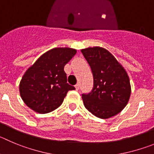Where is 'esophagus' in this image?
Here are the masks:
<instances>
[{
	"instance_id": "esophagus-1",
	"label": "esophagus",
	"mask_w": 154,
	"mask_h": 154,
	"mask_svg": "<svg viewBox=\"0 0 154 154\" xmlns=\"http://www.w3.org/2000/svg\"><path fill=\"white\" fill-rule=\"evenodd\" d=\"M75 88H76V90H78L79 89H80V84H77L75 85Z\"/></svg>"
}]
</instances>
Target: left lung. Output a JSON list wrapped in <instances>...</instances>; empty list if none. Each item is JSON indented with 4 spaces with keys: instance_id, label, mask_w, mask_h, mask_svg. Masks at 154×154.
<instances>
[{
    "instance_id": "left-lung-1",
    "label": "left lung",
    "mask_w": 154,
    "mask_h": 154,
    "mask_svg": "<svg viewBox=\"0 0 154 154\" xmlns=\"http://www.w3.org/2000/svg\"><path fill=\"white\" fill-rule=\"evenodd\" d=\"M90 66L93 87L83 93L84 106L93 116L109 119L120 112L131 95L129 77L123 67L109 51L100 47L81 50Z\"/></svg>"
}]
</instances>
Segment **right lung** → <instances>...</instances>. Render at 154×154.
Returning <instances> with one entry per match:
<instances>
[{
	"label": "right lung",
	"mask_w": 154,
	"mask_h": 154,
	"mask_svg": "<svg viewBox=\"0 0 154 154\" xmlns=\"http://www.w3.org/2000/svg\"><path fill=\"white\" fill-rule=\"evenodd\" d=\"M76 53L74 48H53L26 71L20 84V93L28 107L40 114L48 113L62 104L69 90H75L67 83L64 67Z\"/></svg>",
	"instance_id": "add662e5"
}]
</instances>
